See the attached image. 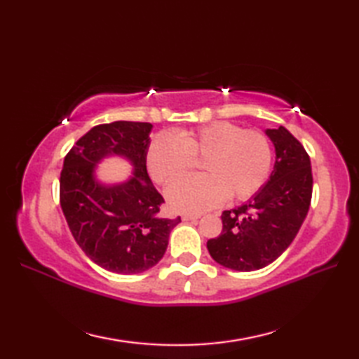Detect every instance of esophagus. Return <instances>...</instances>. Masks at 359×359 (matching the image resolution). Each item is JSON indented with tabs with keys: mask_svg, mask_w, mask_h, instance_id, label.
Segmentation results:
<instances>
[{
	"mask_svg": "<svg viewBox=\"0 0 359 359\" xmlns=\"http://www.w3.org/2000/svg\"><path fill=\"white\" fill-rule=\"evenodd\" d=\"M201 217V215H184L182 216V219L184 220H197Z\"/></svg>",
	"mask_w": 359,
	"mask_h": 359,
	"instance_id": "esophagus-1",
	"label": "esophagus"
}]
</instances>
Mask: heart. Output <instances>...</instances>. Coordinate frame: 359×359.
Wrapping results in <instances>:
<instances>
[{
    "instance_id": "obj_1",
    "label": "heart",
    "mask_w": 359,
    "mask_h": 359,
    "mask_svg": "<svg viewBox=\"0 0 359 359\" xmlns=\"http://www.w3.org/2000/svg\"><path fill=\"white\" fill-rule=\"evenodd\" d=\"M202 160L207 174L185 177L168 188L174 210L199 212L222 203L253 197L269 179L273 162L271 143L264 133L230 121H215L177 135L160 133L147 151L151 179L170 185Z\"/></svg>"
}]
</instances>
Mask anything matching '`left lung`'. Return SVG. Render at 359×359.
<instances>
[{"instance_id":"left-lung-1","label":"left lung","mask_w":359,"mask_h":359,"mask_svg":"<svg viewBox=\"0 0 359 359\" xmlns=\"http://www.w3.org/2000/svg\"><path fill=\"white\" fill-rule=\"evenodd\" d=\"M276 162L266 184L242 207L222 212V233L207 242L211 257L226 269H264L284 253L306 219L313 189L310 157L284 126L266 129Z\"/></svg>"}]
</instances>
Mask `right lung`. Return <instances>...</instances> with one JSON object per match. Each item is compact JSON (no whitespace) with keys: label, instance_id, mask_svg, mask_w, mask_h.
Returning <instances> with one entry per match:
<instances>
[{"label":"right lung","instance_id":"add662e5","mask_svg":"<svg viewBox=\"0 0 359 359\" xmlns=\"http://www.w3.org/2000/svg\"><path fill=\"white\" fill-rule=\"evenodd\" d=\"M151 123L112 121L80 137L65 157L60 174V205L79 247L102 269L135 274L163 257L180 217L158 216L165 201L147 171ZM121 155L135 166L125 184L106 187L93 177L95 165Z\"/></svg>","mask_w":359,"mask_h":359}]
</instances>
